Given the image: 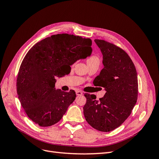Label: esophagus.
Wrapping results in <instances>:
<instances>
[{"instance_id":"34e87169","label":"esophagus","mask_w":159,"mask_h":159,"mask_svg":"<svg viewBox=\"0 0 159 159\" xmlns=\"http://www.w3.org/2000/svg\"><path fill=\"white\" fill-rule=\"evenodd\" d=\"M75 93H76V95H82V92H81V91H76Z\"/></svg>"}]
</instances>
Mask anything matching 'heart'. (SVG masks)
I'll return each mask as SVG.
<instances>
[{"mask_svg":"<svg viewBox=\"0 0 159 159\" xmlns=\"http://www.w3.org/2000/svg\"><path fill=\"white\" fill-rule=\"evenodd\" d=\"M92 62H99V57L97 55H92L90 56L88 60V63H92Z\"/></svg>","mask_w":159,"mask_h":159,"instance_id":"obj_1","label":"heart"}]
</instances>
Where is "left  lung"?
<instances>
[{"label": "left lung", "instance_id": "left-lung-1", "mask_svg": "<svg viewBox=\"0 0 159 159\" xmlns=\"http://www.w3.org/2000/svg\"><path fill=\"white\" fill-rule=\"evenodd\" d=\"M95 42L102 51L104 67L93 83L106 93L99 101L95 95L85 93L84 114L93 128L109 132L125 121L137 103V73L131 57L121 48L103 40Z\"/></svg>", "mask_w": 159, "mask_h": 159}]
</instances>
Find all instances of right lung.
<instances>
[{
	"label": "right lung",
	"mask_w": 159,
	"mask_h": 159,
	"mask_svg": "<svg viewBox=\"0 0 159 159\" xmlns=\"http://www.w3.org/2000/svg\"><path fill=\"white\" fill-rule=\"evenodd\" d=\"M89 38L68 34L52 35L34 45L23 59L18 74L16 89L25 111L40 127L60 121L76 95L55 88V77L62 75L61 66L73 64L89 56Z\"/></svg>",
	"instance_id": "add662e5"
}]
</instances>
